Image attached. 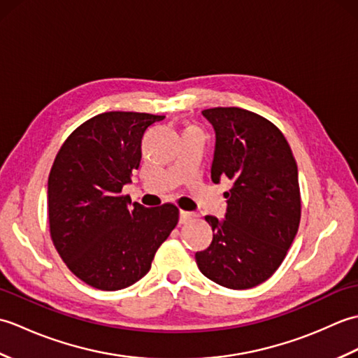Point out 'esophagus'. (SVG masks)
<instances>
[{
	"mask_svg": "<svg viewBox=\"0 0 358 358\" xmlns=\"http://www.w3.org/2000/svg\"><path fill=\"white\" fill-rule=\"evenodd\" d=\"M194 218V214L192 212H186V210H180V223L185 224L187 222H191V220Z\"/></svg>",
	"mask_w": 358,
	"mask_h": 358,
	"instance_id": "34e87169",
	"label": "esophagus"
}]
</instances>
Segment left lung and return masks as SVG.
Here are the masks:
<instances>
[{"instance_id": "1", "label": "left lung", "mask_w": 358, "mask_h": 358, "mask_svg": "<svg viewBox=\"0 0 358 358\" xmlns=\"http://www.w3.org/2000/svg\"><path fill=\"white\" fill-rule=\"evenodd\" d=\"M215 129L214 183L229 180L223 222L206 215L214 238L195 254L203 275L229 289L272 277L299 231L301 196L292 150L269 120L240 108L204 109Z\"/></svg>"}]
</instances>
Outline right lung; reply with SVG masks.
<instances>
[{
    "label": "right lung",
    "mask_w": 358,
    "mask_h": 358,
    "mask_svg": "<svg viewBox=\"0 0 358 358\" xmlns=\"http://www.w3.org/2000/svg\"><path fill=\"white\" fill-rule=\"evenodd\" d=\"M163 115L104 112L67 136L48 181L49 231L67 268L86 285L118 291L150 269L178 223L172 203L131 204L123 186L141 159V138Z\"/></svg>",
    "instance_id": "1"
}]
</instances>
